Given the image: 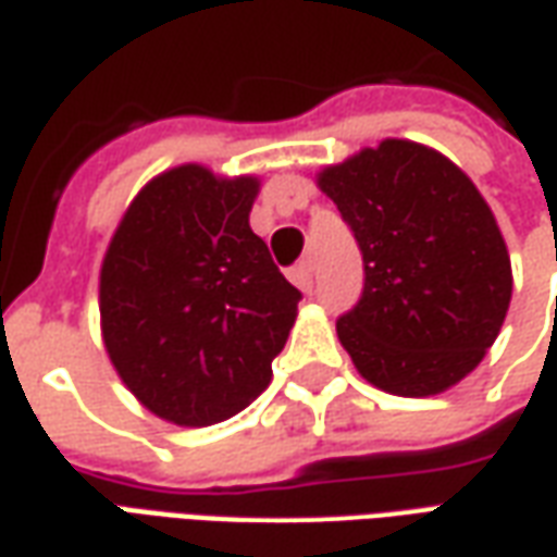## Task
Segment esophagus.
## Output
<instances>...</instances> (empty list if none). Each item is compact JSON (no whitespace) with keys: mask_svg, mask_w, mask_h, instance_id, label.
<instances>
[{"mask_svg":"<svg viewBox=\"0 0 557 557\" xmlns=\"http://www.w3.org/2000/svg\"><path fill=\"white\" fill-rule=\"evenodd\" d=\"M290 282H294L299 290H311V287H314V267H311V261L296 263L294 270H290Z\"/></svg>","mask_w":557,"mask_h":557,"instance_id":"obj_1","label":"esophagus"}]
</instances>
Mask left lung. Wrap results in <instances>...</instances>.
I'll return each mask as SVG.
<instances>
[{
    "instance_id": "1",
    "label": "left lung",
    "mask_w": 557,
    "mask_h": 557,
    "mask_svg": "<svg viewBox=\"0 0 557 557\" xmlns=\"http://www.w3.org/2000/svg\"><path fill=\"white\" fill-rule=\"evenodd\" d=\"M318 184L362 251V296L338 318L352 364L400 397L460 383L498 338L513 294L484 195L440 150L407 139L359 150Z\"/></svg>"
}]
</instances>
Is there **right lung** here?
Returning <instances> with one entry per match:
<instances>
[{"instance_id":"add662e5","label":"right lung","mask_w":557,"mask_h":557,"mask_svg":"<svg viewBox=\"0 0 557 557\" xmlns=\"http://www.w3.org/2000/svg\"><path fill=\"white\" fill-rule=\"evenodd\" d=\"M258 177L177 165L141 189L100 270V326L117 376L181 428L237 416L273 380L302 294L249 213Z\"/></svg>"}]
</instances>
